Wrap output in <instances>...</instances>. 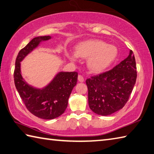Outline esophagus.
Here are the masks:
<instances>
[{
    "label": "esophagus",
    "instance_id": "34e87169",
    "mask_svg": "<svg viewBox=\"0 0 154 154\" xmlns=\"http://www.w3.org/2000/svg\"><path fill=\"white\" fill-rule=\"evenodd\" d=\"M78 80H79V82H83L85 81L84 77H83L82 75H81L78 76Z\"/></svg>",
    "mask_w": 154,
    "mask_h": 154
}]
</instances>
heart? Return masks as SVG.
Returning <instances> with one entry per match:
<instances>
[{
	"mask_svg": "<svg viewBox=\"0 0 154 154\" xmlns=\"http://www.w3.org/2000/svg\"><path fill=\"white\" fill-rule=\"evenodd\" d=\"M76 54L69 52L67 57L72 61H76L78 57L88 60V66L95 73L102 72L108 69L118 55V49L111 44L100 40H88L82 42L75 46Z\"/></svg>",
	"mask_w": 154,
	"mask_h": 154,
	"instance_id": "1",
	"label": "heart"
}]
</instances>
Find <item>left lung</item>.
Returning <instances> with one entry per match:
<instances>
[{"instance_id": "obj_1", "label": "left lung", "mask_w": 154, "mask_h": 154, "mask_svg": "<svg viewBox=\"0 0 154 154\" xmlns=\"http://www.w3.org/2000/svg\"><path fill=\"white\" fill-rule=\"evenodd\" d=\"M137 66L132 50L127 58L106 72L86 80L88 104L97 114L108 116L124 107L137 79Z\"/></svg>"}]
</instances>
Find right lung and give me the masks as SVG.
<instances>
[{
    "label": "right lung",
    "mask_w": 154,
    "mask_h": 154,
    "mask_svg": "<svg viewBox=\"0 0 154 154\" xmlns=\"http://www.w3.org/2000/svg\"><path fill=\"white\" fill-rule=\"evenodd\" d=\"M50 38V36L33 38L19 52L14 70L16 89L26 108L34 116L46 120L57 118L64 113L78 77L77 72H60L52 82L42 89L33 88L23 80L21 74L20 62L42 41Z\"/></svg>",
    "instance_id": "1"
}]
</instances>
